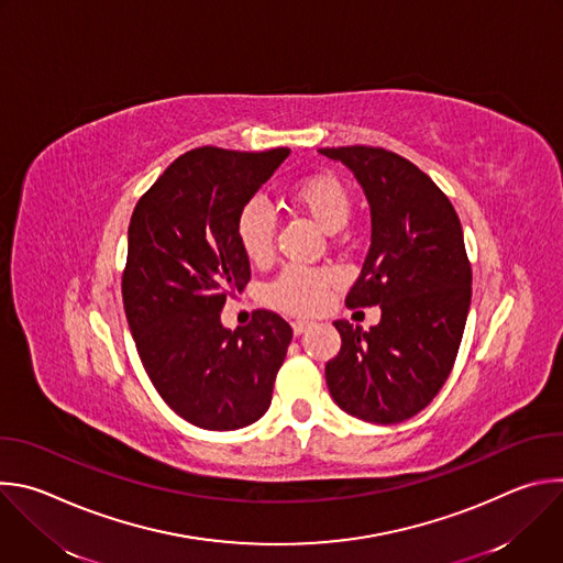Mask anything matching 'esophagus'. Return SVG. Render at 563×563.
Listing matches in <instances>:
<instances>
[{
  "label": "esophagus",
  "instance_id": "1",
  "mask_svg": "<svg viewBox=\"0 0 563 563\" xmlns=\"http://www.w3.org/2000/svg\"><path fill=\"white\" fill-rule=\"evenodd\" d=\"M309 328H311L309 320H294V323H291L294 334H302V332H305V330H309Z\"/></svg>",
  "mask_w": 563,
  "mask_h": 563
}]
</instances>
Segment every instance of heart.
I'll return each mask as SVG.
<instances>
[{"label":"heart","instance_id":"b5f03b06","mask_svg":"<svg viewBox=\"0 0 563 563\" xmlns=\"http://www.w3.org/2000/svg\"><path fill=\"white\" fill-rule=\"evenodd\" d=\"M287 200L311 216L325 231H339L352 211L350 189L334 174H311L296 180L287 189ZM233 233L240 252L250 263L263 265L272 258L276 222L263 202L252 200L243 205L235 216ZM332 283L334 276L325 269L289 265L267 285L265 298L278 309L311 313L325 305Z\"/></svg>","mask_w":563,"mask_h":563}]
</instances>
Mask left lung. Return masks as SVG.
I'll use <instances>...</instances> for the list:
<instances>
[{
    "label": "left lung",
    "instance_id": "left-lung-1",
    "mask_svg": "<svg viewBox=\"0 0 563 563\" xmlns=\"http://www.w3.org/2000/svg\"><path fill=\"white\" fill-rule=\"evenodd\" d=\"M354 172L372 211V245L345 305L380 307V323L336 320L341 352L325 365L336 406L369 423L419 415L448 380L472 298L461 220L404 155L380 146L320 148Z\"/></svg>",
    "mask_w": 563,
    "mask_h": 563
}]
</instances>
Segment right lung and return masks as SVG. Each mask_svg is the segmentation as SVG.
Instances as JSON below:
<instances>
[{
	"mask_svg": "<svg viewBox=\"0 0 563 563\" xmlns=\"http://www.w3.org/2000/svg\"><path fill=\"white\" fill-rule=\"evenodd\" d=\"M289 155L198 146L165 169L129 222L122 300L140 361L165 404L202 430L258 421L291 343L274 311L247 328L220 323L224 300L252 278L235 216Z\"/></svg>",
	"mask_w": 563,
	"mask_h": 563,
	"instance_id": "add662e5",
	"label": "right lung"
}]
</instances>
